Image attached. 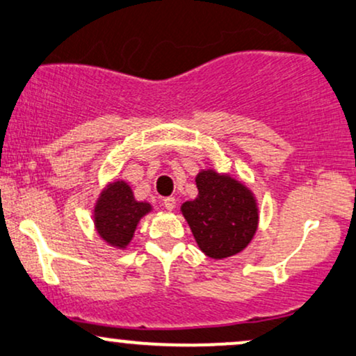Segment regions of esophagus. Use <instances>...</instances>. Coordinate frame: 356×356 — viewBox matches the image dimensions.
Masks as SVG:
<instances>
[{"label":"esophagus","instance_id":"esophagus-1","mask_svg":"<svg viewBox=\"0 0 356 356\" xmlns=\"http://www.w3.org/2000/svg\"><path fill=\"white\" fill-rule=\"evenodd\" d=\"M163 206L168 209V211H173L175 206H177V200H175L173 196H168V198L163 200Z\"/></svg>","mask_w":356,"mask_h":356}]
</instances>
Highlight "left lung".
Segmentation results:
<instances>
[{"label":"left lung","mask_w":356,"mask_h":356,"mask_svg":"<svg viewBox=\"0 0 356 356\" xmlns=\"http://www.w3.org/2000/svg\"><path fill=\"white\" fill-rule=\"evenodd\" d=\"M196 186L198 196L183 203L181 213L201 251L211 259H225L245 249L259 222L252 191L214 170H201Z\"/></svg>","instance_id":"left-lung-1"}]
</instances>
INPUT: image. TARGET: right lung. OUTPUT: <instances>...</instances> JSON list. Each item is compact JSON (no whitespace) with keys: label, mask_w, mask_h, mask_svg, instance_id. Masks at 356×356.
I'll return each mask as SVG.
<instances>
[{"label":"right lung","mask_w":356,"mask_h":356,"mask_svg":"<svg viewBox=\"0 0 356 356\" xmlns=\"http://www.w3.org/2000/svg\"><path fill=\"white\" fill-rule=\"evenodd\" d=\"M150 211V203L135 200L131 188L117 179L100 193L94 208V225L108 245L125 249L134 238L140 219Z\"/></svg>","instance_id":"add662e5"}]
</instances>
